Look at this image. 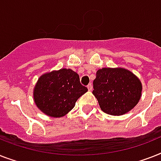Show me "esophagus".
I'll return each mask as SVG.
<instances>
[{"instance_id":"34e87169","label":"esophagus","mask_w":161,"mask_h":161,"mask_svg":"<svg viewBox=\"0 0 161 161\" xmlns=\"http://www.w3.org/2000/svg\"><path fill=\"white\" fill-rule=\"evenodd\" d=\"M87 88H88V90L90 91H92V89H93V87H92V84H91V83H90V84H89L88 86H87Z\"/></svg>"}]
</instances>
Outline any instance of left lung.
Masks as SVG:
<instances>
[{
  "mask_svg": "<svg viewBox=\"0 0 161 161\" xmlns=\"http://www.w3.org/2000/svg\"><path fill=\"white\" fill-rule=\"evenodd\" d=\"M93 95L101 110L108 115H121L131 110L141 96L138 77L124 68H102L93 81Z\"/></svg>",
  "mask_w": 161,
  "mask_h": 161,
  "instance_id": "1",
  "label": "left lung"
}]
</instances>
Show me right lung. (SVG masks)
Instances as JSON below:
<instances>
[{
    "label": "right lung",
    "instance_id": "obj_1",
    "mask_svg": "<svg viewBox=\"0 0 161 161\" xmlns=\"http://www.w3.org/2000/svg\"><path fill=\"white\" fill-rule=\"evenodd\" d=\"M88 89L80 82L79 75L70 69H60L40 77L33 96L36 106L51 117H62L74 108Z\"/></svg>",
    "mask_w": 161,
    "mask_h": 161
}]
</instances>
